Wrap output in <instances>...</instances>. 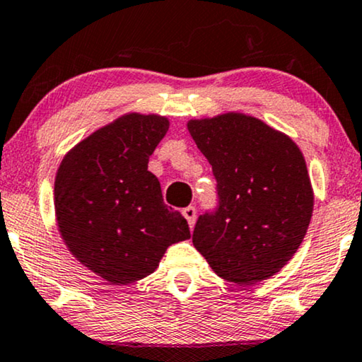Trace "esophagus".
Instances as JSON below:
<instances>
[{
    "mask_svg": "<svg viewBox=\"0 0 362 362\" xmlns=\"http://www.w3.org/2000/svg\"><path fill=\"white\" fill-rule=\"evenodd\" d=\"M182 216L186 218V221H187V224H189V228L194 226V223H196V208H194V206H187V208L182 209Z\"/></svg>",
    "mask_w": 362,
    "mask_h": 362,
    "instance_id": "34e87169",
    "label": "esophagus"
}]
</instances>
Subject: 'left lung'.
<instances>
[{
	"label": "left lung",
	"instance_id": "1",
	"mask_svg": "<svg viewBox=\"0 0 362 362\" xmlns=\"http://www.w3.org/2000/svg\"><path fill=\"white\" fill-rule=\"evenodd\" d=\"M218 181V208L199 216L192 244L219 278L264 281L306 236L314 194L301 149L255 116L224 112L187 121Z\"/></svg>",
	"mask_w": 362,
	"mask_h": 362
}]
</instances>
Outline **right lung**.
I'll list each match as a JSON object with an SVG mask.
<instances>
[{
  "label": "right lung",
  "mask_w": 362,
  "mask_h": 362,
  "mask_svg": "<svg viewBox=\"0 0 362 362\" xmlns=\"http://www.w3.org/2000/svg\"><path fill=\"white\" fill-rule=\"evenodd\" d=\"M168 128L164 116L128 112L79 141L56 173L61 238L111 284L146 278L171 244L191 238L187 221L164 204L158 177L148 171Z\"/></svg>",
  "instance_id": "1"
}]
</instances>
